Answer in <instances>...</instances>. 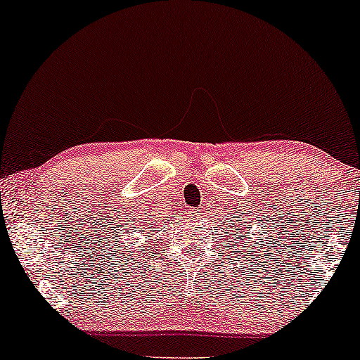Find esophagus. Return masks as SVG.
Wrapping results in <instances>:
<instances>
[{
	"label": "esophagus",
	"instance_id": "1",
	"mask_svg": "<svg viewBox=\"0 0 360 360\" xmlns=\"http://www.w3.org/2000/svg\"><path fill=\"white\" fill-rule=\"evenodd\" d=\"M203 216H205V211L201 208L193 211V219H203Z\"/></svg>",
	"mask_w": 360,
	"mask_h": 360
}]
</instances>
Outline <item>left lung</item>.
Here are the masks:
<instances>
[{
    "label": "left lung",
    "instance_id": "obj_1",
    "mask_svg": "<svg viewBox=\"0 0 360 360\" xmlns=\"http://www.w3.org/2000/svg\"><path fill=\"white\" fill-rule=\"evenodd\" d=\"M245 218H248V216H245L244 213L240 214V216H224V223H221V226H224V228H221V229H226L228 231V238H231V240L229 243L233 244L234 240H240V244H244V240H249L248 239V233H249V224L245 223ZM226 238V236H223V239ZM233 249H236V248H233ZM243 249L244 250H248V254L249 252H254L255 250V244H252V245H248V244H244L243 245ZM260 249H262V244H260Z\"/></svg>",
    "mask_w": 360,
    "mask_h": 360
}]
</instances>
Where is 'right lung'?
<instances>
[{"mask_svg":"<svg viewBox=\"0 0 360 360\" xmlns=\"http://www.w3.org/2000/svg\"><path fill=\"white\" fill-rule=\"evenodd\" d=\"M149 221H150V223H155V221H154V219H152V216H150V219H149ZM157 223H159V221H157Z\"/></svg>","mask_w":360,"mask_h":360,"instance_id":"1","label":"right lung"}]
</instances>
